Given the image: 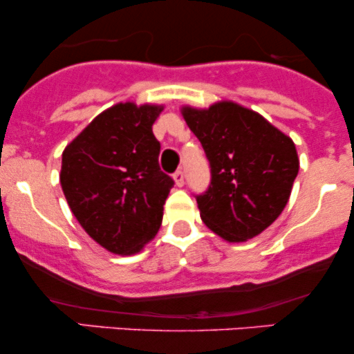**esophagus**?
I'll return each mask as SVG.
<instances>
[{
  "label": "esophagus",
  "instance_id": "obj_1",
  "mask_svg": "<svg viewBox=\"0 0 354 354\" xmlns=\"http://www.w3.org/2000/svg\"><path fill=\"white\" fill-rule=\"evenodd\" d=\"M173 180H174V183H176V186H180L181 188V186H185V173L180 169V171H176L173 174Z\"/></svg>",
  "mask_w": 354,
  "mask_h": 354
}]
</instances>
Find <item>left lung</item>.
Masks as SVG:
<instances>
[{"mask_svg": "<svg viewBox=\"0 0 354 354\" xmlns=\"http://www.w3.org/2000/svg\"><path fill=\"white\" fill-rule=\"evenodd\" d=\"M211 166V185L196 196L200 216L228 243L258 236L290 200L299 158L290 136L234 101L181 108Z\"/></svg>", "mask_w": 354, "mask_h": 354, "instance_id": "obj_1", "label": "left lung"}]
</instances>
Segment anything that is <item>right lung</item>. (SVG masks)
<instances>
[{"label":"right lung","mask_w":354,"mask_h":354,"mask_svg":"<svg viewBox=\"0 0 354 354\" xmlns=\"http://www.w3.org/2000/svg\"><path fill=\"white\" fill-rule=\"evenodd\" d=\"M163 104L118 103L64 148L59 183L83 230L115 254H136L156 236L174 181L158 165L153 123Z\"/></svg>","instance_id":"1"}]
</instances>
